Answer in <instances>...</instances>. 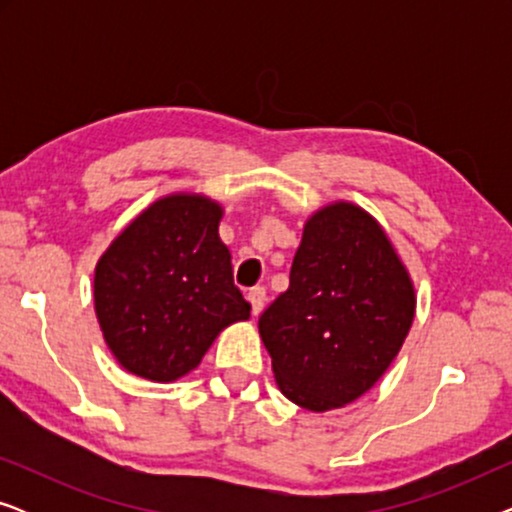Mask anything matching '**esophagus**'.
I'll use <instances>...</instances> for the list:
<instances>
[{
    "mask_svg": "<svg viewBox=\"0 0 512 512\" xmlns=\"http://www.w3.org/2000/svg\"><path fill=\"white\" fill-rule=\"evenodd\" d=\"M247 300L251 303V312H254V317H258V314L263 312V305H265V289L263 286H254L247 293Z\"/></svg>",
    "mask_w": 512,
    "mask_h": 512,
    "instance_id": "1",
    "label": "esophagus"
}]
</instances>
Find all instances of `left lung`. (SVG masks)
Instances as JSON below:
<instances>
[{
  "instance_id": "obj_1",
  "label": "left lung",
  "mask_w": 512,
  "mask_h": 512,
  "mask_svg": "<svg viewBox=\"0 0 512 512\" xmlns=\"http://www.w3.org/2000/svg\"><path fill=\"white\" fill-rule=\"evenodd\" d=\"M415 307V284L380 223L354 202L317 209L289 289L258 319L279 391L312 412L354 403L401 352Z\"/></svg>"
}]
</instances>
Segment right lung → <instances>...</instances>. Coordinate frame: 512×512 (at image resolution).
Returning <instances> with one entry per match:
<instances>
[{
  "label": "right lung",
  "instance_id": "right-lung-1",
  "mask_svg": "<svg viewBox=\"0 0 512 512\" xmlns=\"http://www.w3.org/2000/svg\"><path fill=\"white\" fill-rule=\"evenodd\" d=\"M223 207L200 193H170L125 226L95 265V314L128 373L174 382L200 366L223 328L251 305L233 284L219 237Z\"/></svg>",
  "mask_w": 512,
  "mask_h": 512
}]
</instances>
